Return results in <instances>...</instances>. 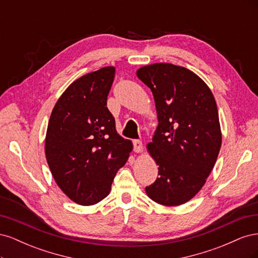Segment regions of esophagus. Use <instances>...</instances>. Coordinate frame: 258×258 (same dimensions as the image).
I'll use <instances>...</instances> for the list:
<instances>
[{
  "instance_id": "esophagus-1",
  "label": "esophagus",
  "mask_w": 258,
  "mask_h": 258,
  "mask_svg": "<svg viewBox=\"0 0 258 258\" xmlns=\"http://www.w3.org/2000/svg\"><path fill=\"white\" fill-rule=\"evenodd\" d=\"M134 151L136 153L143 152V144L141 140H135L134 141Z\"/></svg>"
}]
</instances>
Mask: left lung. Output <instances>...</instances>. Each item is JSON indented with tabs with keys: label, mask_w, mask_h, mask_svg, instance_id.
<instances>
[{
	"label": "left lung",
	"mask_w": 258,
	"mask_h": 258,
	"mask_svg": "<svg viewBox=\"0 0 258 258\" xmlns=\"http://www.w3.org/2000/svg\"><path fill=\"white\" fill-rule=\"evenodd\" d=\"M137 75L151 88L158 127L147 150L158 177L145 187L147 196L162 206L190 200L206 183L222 145L213 93L198 75L171 63H155Z\"/></svg>",
	"instance_id": "left-lung-1"
}]
</instances>
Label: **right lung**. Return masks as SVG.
I'll return each instance as SVG.
<instances>
[{
    "label": "right lung",
    "mask_w": 258,
    "mask_h": 258,
    "mask_svg": "<svg viewBox=\"0 0 258 258\" xmlns=\"http://www.w3.org/2000/svg\"><path fill=\"white\" fill-rule=\"evenodd\" d=\"M115 68L105 67L69 86L51 112L45 154L54 181L82 206L96 205L111 190L129 158L130 140L115 129L106 101Z\"/></svg>",
    "instance_id": "right-lung-1"
}]
</instances>
